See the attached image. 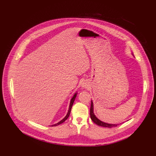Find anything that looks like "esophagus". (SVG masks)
I'll use <instances>...</instances> for the list:
<instances>
[{"instance_id":"obj_1","label":"esophagus","mask_w":156,"mask_h":156,"mask_svg":"<svg viewBox=\"0 0 156 156\" xmlns=\"http://www.w3.org/2000/svg\"><path fill=\"white\" fill-rule=\"evenodd\" d=\"M82 87H85H85H87L85 85H82Z\"/></svg>"}]
</instances>
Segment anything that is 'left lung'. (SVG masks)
I'll use <instances>...</instances> for the list:
<instances>
[{
    "label": "left lung",
    "mask_w": 156,
    "mask_h": 156,
    "mask_svg": "<svg viewBox=\"0 0 156 156\" xmlns=\"http://www.w3.org/2000/svg\"><path fill=\"white\" fill-rule=\"evenodd\" d=\"M90 118L97 125L105 127V128H112V127H115L117 126L118 125L120 124H109V123H106V122H104L101 120L98 119L94 113V105H93V102L92 101H91V106H90Z\"/></svg>",
    "instance_id": "obj_1"
}]
</instances>
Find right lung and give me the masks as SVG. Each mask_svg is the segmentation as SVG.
<instances>
[{"instance_id": "add662e5", "label": "right lung", "mask_w": 156, "mask_h": 156, "mask_svg": "<svg viewBox=\"0 0 156 156\" xmlns=\"http://www.w3.org/2000/svg\"><path fill=\"white\" fill-rule=\"evenodd\" d=\"M76 94H77L76 93L75 95H74L73 97V98L71 99V102H70V104H69V110H68V113H67V114H66V116L64 117V118H63L61 121H59V122H57V123H56V124H55V125H52V126H55L59 125L62 123L63 122H64L66 120V119L68 118V117H69V114H70V112H71V108H72V106H73V102H74V101H75V98H76Z\"/></svg>"}]
</instances>
